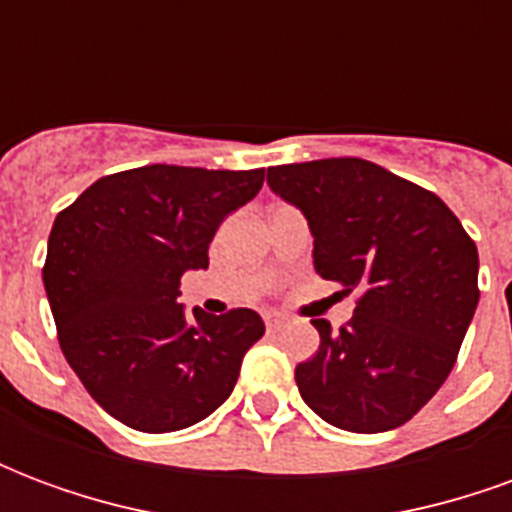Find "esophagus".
<instances>
[{
  "mask_svg": "<svg viewBox=\"0 0 512 512\" xmlns=\"http://www.w3.org/2000/svg\"><path fill=\"white\" fill-rule=\"evenodd\" d=\"M263 321H266L268 332H279L288 318H285V315H279V312H266V315H263Z\"/></svg>",
  "mask_w": 512,
  "mask_h": 512,
  "instance_id": "obj_1",
  "label": "esophagus"
}]
</instances>
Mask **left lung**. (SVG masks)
<instances>
[{"mask_svg": "<svg viewBox=\"0 0 512 512\" xmlns=\"http://www.w3.org/2000/svg\"><path fill=\"white\" fill-rule=\"evenodd\" d=\"M268 186L310 224L312 263L356 293L354 318H315L318 354L296 367L304 403L329 425L384 433L447 381L474 318L477 246L458 216L365 158L268 167Z\"/></svg>", "mask_w": 512, "mask_h": 512, "instance_id": "left-lung-1", "label": "left lung"}]
</instances>
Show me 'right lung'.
I'll return each instance as SVG.
<instances>
[{
  "label": "right lung",
  "instance_id": "add662e5",
  "mask_svg": "<svg viewBox=\"0 0 512 512\" xmlns=\"http://www.w3.org/2000/svg\"><path fill=\"white\" fill-rule=\"evenodd\" d=\"M266 169L150 164L95 180L54 219L43 285L60 348L106 414L142 433L200 422L263 337L255 310L186 315L180 277L208 268L219 224Z\"/></svg>",
  "mask_w": 512,
  "mask_h": 512
}]
</instances>
